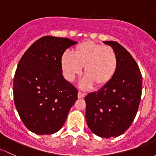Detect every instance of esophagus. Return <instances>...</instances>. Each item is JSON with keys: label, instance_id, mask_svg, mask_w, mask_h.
Instances as JSON below:
<instances>
[{"label": "esophagus", "instance_id": "34e87169", "mask_svg": "<svg viewBox=\"0 0 156 156\" xmlns=\"http://www.w3.org/2000/svg\"><path fill=\"white\" fill-rule=\"evenodd\" d=\"M86 95V94L83 92H81V91H79L78 92V98H83L84 96Z\"/></svg>", "mask_w": 156, "mask_h": 156}]
</instances>
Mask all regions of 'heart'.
<instances>
[{
  "mask_svg": "<svg viewBox=\"0 0 156 156\" xmlns=\"http://www.w3.org/2000/svg\"><path fill=\"white\" fill-rule=\"evenodd\" d=\"M61 66L64 76L68 81L74 80L84 67L86 76L80 82V87L86 89L92 84L101 87L115 75L118 60L113 48L88 41L78 44L73 54L65 52L62 55Z\"/></svg>",
  "mask_w": 156,
  "mask_h": 156,
  "instance_id": "heart-1",
  "label": "heart"
}]
</instances>
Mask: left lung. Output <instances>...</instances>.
Returning a JSON list of instances; mask_svg holds the SVG:
<instances>
[{
  "label": "left lung",
  "mask_w": 156,
  "mask_h": 156,
  "mask_svg": "<svg viewBox=\"0 0 156 156\" xmlns=\"http://www.w3.org/2000/svg\"><path fill=\"white\" fill-rule=\"evenodd\" d=\"M114 49L118 66L107 84L85 98L86 119L96 135L116 137L131 126L137 114L142 91V76L134 58L119 43L104 41Z\"/></svg>",
  "instance_id": "1"
}]
</instances>
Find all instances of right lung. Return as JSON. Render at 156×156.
I'll return each instance as SVG.
<instances>
[{
    "label": "right lung",
    "mask_w": 156,
    "mask_h": 156,
    "mask_svg": "<svg viewBox=\"0 0 156 156\" xmlns=\"http://www.w3.org/2000/svg\"><path fill=\"white\" fill-rule=\"evenodd\" d=\"M77 43L45 36L35 41L19 61L13 80L16 108L22 122L37 134H52L65 124L78 91L64 78L61 58Z\"/></svg>",
    "instance_id": "right-lung-1"
}]
</instances>
